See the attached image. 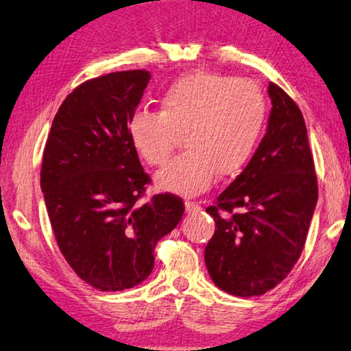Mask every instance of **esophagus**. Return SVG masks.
<instances>
[{
  "label": "esophagus",
  "instance_id": "1",
  "mask_svg": "<svg viewBox=\"0 0 351 351\" xmlns=\"http://www.w3.org/2000/svg\"><path fill=\"white\" fill-rule=\"evenodd\" d=\"M200 210H202V206H200L197 202H193V200H186L185 202V211L188 215L199 213Z\"/></svg>",
  "mask_w": 351,
  "mask_h": 351
}]
</instances>
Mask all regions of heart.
I'll use <instances>...</instances> for the list:
<instances>
[{
    "label": "heart",
    "mask_w": 351,
    "mask_h": 351,
    "mask_svg": "<svg viewBox=\"0 0 351 351\" xmlns=\"http://www.w3.org/2000/svg\"><path fill=\"white\" fill-rule=\"evenodd\" d=\"M266 96L254 80L196 71L172 82L160 97V113L138 110L128 125L136 154L162 166L185 132L186 151L158 172L166 191L199 194L217 176H234L254 154L266 121Z\"/></svg>",
    "instance_id": "1"
}]
</instances>
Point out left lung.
I'll list each match as a JSON object with an SVG mask.
<instances>
[{"instance_id": "8db88e82", "label": "left lung", "mask_w": 351, "mask_h": 351, "mask_svg": "<svg viewBox=\"0 0 351 351\" xmlns=\"http://www.w3.org/2000/svg\"><path fill=\"white\" fill-rule=\"evenodd\" d=\"M266 135L249 165L206 208L216 230L205 264L217 288L266 294L292 271L317 204V177L300 108L274 82ZM239 209V214L234 210Z\"/></svg>"}]
</instances>
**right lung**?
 Returning a JSON list of instances; mask_svg holds the SVG:
<instances>
[{"label":"right lung","instance_id":"add662e5","mask_svg":"<svg viewBox=\"0 0 351 351\" xmlns=\"http://www.w3.org/2000/svg\"><path fill=\"white\" fill-rule=\"evenodd\" d=\"M149 79L132 70L80 84L56 113L43 152L40 186L57 245L85 283L106 292L151 275L155 244L185 211L168 193L138 202L151 179L128 125Z\"/></svg>","mask_w":351,"mask_h":351}]
</instances>
